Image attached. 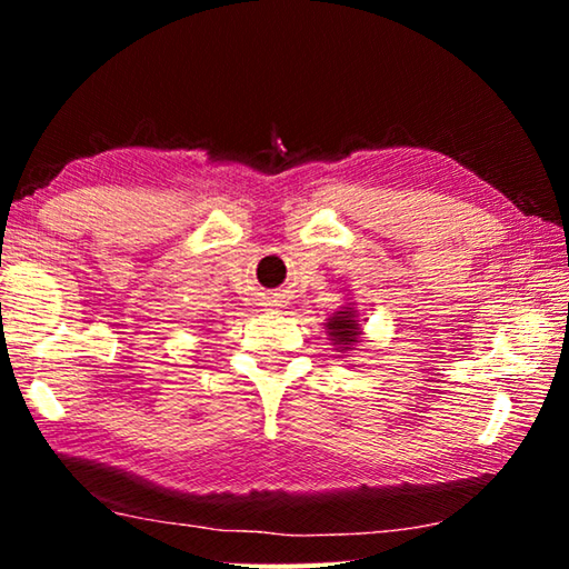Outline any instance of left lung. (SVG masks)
I'll list each match as a JSON object with an SVG mask.
<instances>
[{"instance_id": "left-lung-1", "label": "left lung", "mask_w": 569, "mask_h": 569, "mask_svg": "<svg viewBox=\"0 0 569 569\" xmlns=\"http://www.w3.org/2000/svg\"><path fill=\"white\" fill-rule=\"evenodd\" d=\"M326 333H329V341L333 346H339L336 351H351L353 346H359L361 341V321L359 313L353 311V306H341V311H336L331 319H326Z\"/></svg>"}]
</instances>
